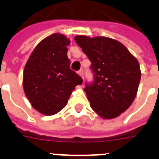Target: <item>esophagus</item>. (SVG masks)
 I'll list each match as a JSON object with an SVG mask.
<instances>
[{
    "mask_svg": "<svg viewBox=\"0 0 159 159\" xmlns=\"http://www.w3.org/2000/svg\"><path fill=\"white\" fill-rule=\"evenodd\" d=\"M78 75L81 76V78H83V70H80L78 72Z\"/></svg>",
    "mask_w": 159,
    "mask_h": 159,
    "instance_id": "obj_1",
    "label": "esophagus"
}]
</instances>
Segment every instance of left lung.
<instances>
[{
	"label": "left lung",
	"instance_id": "1",
	"mask_svg": "<svg viewBox=\"0 0 159 159\" xmlns=\"http://www.w3.org/2000/svg\"><path fill=\"white\" fill-rule=\"evenodd\" d=\"M91 61L94 81L85 92L90 107L103 119L117 118L133 103L141 80L139 63L127 48L106 37L76 36Z\"/></svg>",
	"mask_w": 159,
	"mask_h": 159
}]
</instances>
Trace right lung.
Listing matches in <instances>:
<instances>
[{
	"label": "right lung",
	"instance_id": "obj_1",
	"mask_svg": "<svg viewBox=\"0 0 159 159\" xmlns=\"http://www.w3.org/2000/svg\"><path fill=\"white\" fill-rule=\"evenodd\" d=\"M61 34L43 39L32 52L23 72V89L32 106L44 115H53L67 105L76 85L82 79L70 70L67 46Z\"/></svg>",
	"mask_w": 159,
	"mask_h": 159
}]
</instances>
